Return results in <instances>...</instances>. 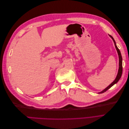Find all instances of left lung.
<instances>
[{
    "mask_svg": "<svg viewBox=\"0 0 129 129\" xmlns=\"http://www.w3.org/2000/svg\"><path fill=\"white\" fill-rule=\"evenodd\" d=\"M110 36V37L112 39L113 41H114V44H115V48L116 49V50L117 52V53H118V57H119V69H118V73H117V75L116 76V79H115V80L112 82L109 85V86H108L106 88L104 89V90H103L102 91H101L100 92H99V93H103L104 92L106 91L107 90H108L109 89H110L111 87H112L113 85H114V84H115L116 83H117L118 82V81L119 80V79H120L121 76H122V71H123V67H122V55H121V53H120V52L119 49L118 48L117 46L116 45V43L114 40V39L113 38V37L111 36Z\"/></svg>",
    "mask_w": 129,
    "mask_h": 129,
    "instance_id": "left-lung-1",
    "label": "left lung"
}]
</instances>
